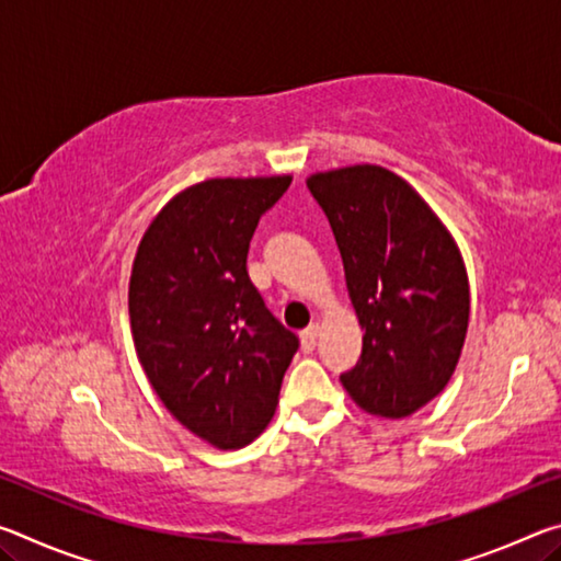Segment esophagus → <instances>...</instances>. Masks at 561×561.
<instances>
[{
    "label": "esophagus",
    "mask_w": 561,
    "mask_h": 561,
    "mask_svg": "<svg viewBox=\"0 0 561 561\" xmlns=\"http://www.w3.org/2000/svg\"><path fill=\"white\" fill-rule=\"evenodd\" d=\"M319 329H321L319 321H314V324H309L307 329H304V331H301V344L307 346V348L314 346L317 339H319Z\"/></svg>",
    "instance_id": "esophagus-1"
}]
</instances>
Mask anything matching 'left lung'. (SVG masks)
<instances>
[{"label": "left lung", "instance_id": "1", "mask_svg": "<svg viewBox=\"0 0 561 561\" xmlns=\"http://www.w3.org/2000/svg\"><path fill=\"white\" fill-rule=\"evenodd\" d=\"M329 217L348 299L364 329L341 376L358 408L408 417L448 386L470 321V284L448 227L401 175L346 165L307 178Z\"/></svg>", "mask_w": 561, "mask_h": 561}]
</instances>
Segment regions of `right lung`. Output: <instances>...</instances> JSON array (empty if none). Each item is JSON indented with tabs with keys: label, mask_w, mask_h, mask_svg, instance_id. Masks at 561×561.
I'll list each match as a JSON object with an SVG mask.
<instances>
[{
	"label": "right lung",
	"mask_w": 561,
	"mask_h": 561,
	"mask_svg": "<svg viewBox=\"0 0 561 561\" xmlns=\"http://www.w3.org/2000/svg\"><path fill=\"white\" fill-rule=\"evenodd\" d=\"M291 175L210 178L178 193L133 260L128 314L140 366L197 438L237 450L267 428L299 339L247 274L260 217Z\"/></svg>",
	"instance_id": "1"
}]
</instances>
